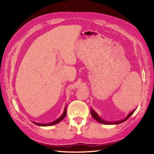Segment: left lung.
<instances>
[{
	"label": "left lung",
	"instance_id": "8db88e82",
	"mask_svg": "<svg viewBox=\"0 0 154 154\" xmlns=\"http://www.w3.org/2000/svg\"><path fill=\"white\" fill-rule=\"evenodd\" d=\"M135 110L132 111V112H130L128 115L125 119H124L123 120H119V121H114V122H109V121H106V120H104L103 119H100V117L99 116V115L94 112V111L91 109V115H92L93 118L94 119H95L97 121H98V122H100V123H102V124H120V123H122L123 122H124V121H126L128 118L132 115V114L134 113V112Z\"/></svg>",
	"mask_w": 154,
	"mask_h": 154
}]
</instances>
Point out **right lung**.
Instances as JSON below:
<instances>
[{"instance_id": "obj_1", "label": "right lung", "mask_w": 154, "mask_h": 154, "mask_svg": "<svg viewBox=\"0 0 154 154\" xmlns=\"http://www.w3.org/2000/svg\"><path fill=\"white\" fill-rule=\"evenodd\" d=\"M66 112H67V109H66V106H65V110L63 111V113L62 115L60 117L58 118V119L57 120H55V121H54V122H50V123H48V124H41V123H37L36 124L38 126H51V125H54V124H57L58 122H60V121H61L62 120H63L65 115H66Z\"/></svg>"}]
</instances>
